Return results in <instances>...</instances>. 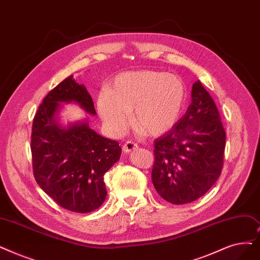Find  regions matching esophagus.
Instances as JSON below:
<instances>
[{"instance_id": "34e87169", "label": "esophagus", "mask_w": 260, "mask_h": 260, "mask_svg": "<svg viewBox=\"0 0 260 260\" xmlns=\"http://www.w3.org/2000/svg\"><path fill=\"white\" fill-rule=\"evenodd\" d=\"M137 149H138V145L133 141H126L123 146L124 153H132L133 151H136Z\"/></svg>"}]
</instances>
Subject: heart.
Wrapping results in <instances>:
<instances>
[{"label": "heart", "mask_w": 260, "mask_h": 260, "mask_svg": "<svg viewBox=\"0 0 260 260\" xmlns=\"http://www.w3.org/2000/svg\"><path fill=\"white\" fill-rule=\"evenodd\" d=\"M186 86L177 75L164 71H134L120 74L108 90L98 95L96 107L105 126L119 136L129 123L137 129L159 136L170 129L183 114Z\"/></svg>", "instance_id": "heart-1"}]
</instances>
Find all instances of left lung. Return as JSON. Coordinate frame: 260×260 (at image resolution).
Returning a JSON list of instances; mask_svg holds the SVG:
<instances>
[{
    "label": "left lung",
    "mask_w": 260,
    "mask_h": 260,
    "mask_svg": "<svg viewBox=\"0 0 260 260\" xmlns=\"http://www.w3.org/2000/svg\"><path fill=\"white\" fill-rule=\"evenodd\" d=\"M186 114L154 142L153 185L164 200L187 204L217 182L225 150V131L212 98L197 81Z\"/></svg>",
    "instance_id": "left-lung-1"
}]
</instances>
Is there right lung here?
Wrapping results in <instances>:
<instances>
[{"label": "right lung", "instance_id": "1", "mask_svg": "<svg viewBox=\"0 0 260 260\" xmlns=\"http://www.w3.org/2000/svg\"><path fill=\"white\" fill-rule=\"evenodd\" d=\"M77 104L95 116L93 101L83 84L68 76L44 98L34 118L30 150L34 176L40 188L62 208L90 212L103 204L104 175L121 156L118 141L89 126L88 118L60 124L61 104Z\"/></svg>", "mask_w": 260, "mask_h": 260}]
</instances>
